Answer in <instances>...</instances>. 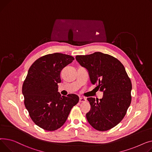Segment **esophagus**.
Instances as JSON below:
<instances>
[{
    "mask_svg": "<svg viewBox=\"0 0 152 152\" xmlns=\"http://www.w3.org/2000/svg\"><path fill=\"white\" fill-rule=\"evenodd\" d=\"M86 101V99L85 97H80L79 99V102H84Z\"/></svg>",
    "mask_w": 152,
    "mask_h": 152,
    "instance_id": "esophagus-1",
    "label": "esophagus"
}]
</instances>
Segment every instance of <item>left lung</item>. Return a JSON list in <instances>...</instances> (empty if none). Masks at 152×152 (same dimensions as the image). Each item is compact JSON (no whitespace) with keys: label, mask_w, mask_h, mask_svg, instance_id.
Returning a JSON list of instances; mask_svg holds the SVG:
<instances>
[{"label":"left lung","mask_w":152,"mask_h":152,"mask_svg":"<svg viewBox=\"0 0 152 152\" xmlns=\"http://www.w3.org/2000/svg\"><path fill=\"white\" fill-rule=\"evenodd\" d=\"M75 59L88 70L91 83L103 92L99 101L87 98L91 109L86 119L97 131L109 130L123 119L131 104L132 84L125 68L117 58L101 52Z\"/></svg>","instance_id":"8db88e82"}]
</instances>
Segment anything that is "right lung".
Segmentation results:
<instances>
[{"label": "right lung", "mask_w": 152, "mask_h": 152, "mask_svg": "<svg viewBox=\"0 0 152 152\" xmlns=\"http://www.w3.org/2000/svg\"><path fill=\"white\" fill-rule=\"evenodd\" d=\"M74 60L72 56L55 53L40 57L30 67L22 93L24 105L35 124L49 131L60 128L79 101L75 94H60V73Z\"/></svg>", "instance_id": "add662e5"}]
</instances>
